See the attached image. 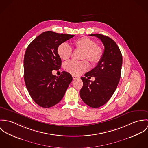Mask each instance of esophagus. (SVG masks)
I'll use <instances>...</instances> for the list:
<instances>
[{
  "mask_svg": "<svg viewBox=\"0 0 148 148\" xmlns=\"http://www.w3.org/2000/svg\"><path fill=\"white\" fill-rule=\"evenodd\" d=\"M72 77H73V79L74 80H76V79H80L79 77H77V76H75V75H73V76H72Z\"/></svg>",
  "mask_w": 148,
  "mask_h": 148,
  "instance_id": "34e87169",
  "label": "esophagus"
}]
</instances>
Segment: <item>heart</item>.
Returning <instances> with one entry per match:
<instances>
[{"label":"heart","mask_w":148,"mask_h":148,"mask_svg":"<svg viewBox=\"0 0 148 148\" xmlns=\"http://www.w3.org/2000/svg\"><path fill=\"white\" fill-rule=\"evenodd\" d=\"M76 49L82 50L81 59H87L93 64L98 63L101 60L103 51L101 47L96 44V42L88 37H82L77 39L73 42ZM59 56L64 60L70 58L72 53L71 47L66 43L62 42L57 48ZM89 68V64L86 60L81 62L70 61L64 65V69L70 73L79 75Z\"/></svg>","instance_id":"b5f03b06"}]
</instances>
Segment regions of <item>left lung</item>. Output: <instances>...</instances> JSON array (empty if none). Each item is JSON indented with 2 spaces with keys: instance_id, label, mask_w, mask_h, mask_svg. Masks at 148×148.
<instances>
[{
  "instance_id": "1",
  "label": "left lung",
  "mask_w": 148,
  "mask_h": 148,
  "mask_svg": "<svg viewBox=\"0 0 148 148\" xmlns=\"http://www.w3.org/2000/svg\"><path fill=\"white\" fill-rule=\"evenodd\" d=\"M89 36L101 40L104 51L97 66L85 74V77H95V81L81 78L83 86L80 95L86 105L96 108L104 106L114 93L121 77L123 58L118 45L109 37L99 34Z\"/></svg>"
}]
</instances>
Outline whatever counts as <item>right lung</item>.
<instances>
[{
  "instance_id": "obj_1",
  "label": "right lung",
  "mask_w": 148,
  "mask_h": 148,
  "mask_svg": "<svg viewBox=\"0 0 148 148\" xmlns=\"http://www.w3.org/2000/svg\"><path fill=\"white\" fill-rule=\"evenodd\" d=\"M75 35L48 31L42 32L31 42L24 58V79L33 100L42 108H50L63 99L72 77L63 72L59 77L52 70H59L61 58L57 53L59 44Z\"/></svg>"
}]
</instances>
